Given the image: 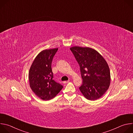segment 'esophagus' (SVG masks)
Instances as JSON below:
<instances>
[{
  "label": "esophagus",
  "instance_id": "obj_1",
  "mask_svg": "<svg viewBox=\"0 0 133 133\" xmlns=\"http://www.w3.org/2000/svg\"><path fill=\"white\" fill-rule=\"evenodd\" d=\"M69 81H64L63 83H64V84H66V83H69Z\"/></svg>",
  "mask_w": 133,
  "mask_h": 133
}]
</instances>
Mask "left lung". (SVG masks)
I'll return each mask as SVG.
<instances>
[{
    "mask_svg": "<svg viewBox=\"0 0 133 133\" xmlns=\"http://www.w3.org/2000/svg\"><path fill=\"white\" fill-rule=\"evenodd\" d=\"M80 66L83 84L79 88L84 96L95 101L108 89L110 73L108 65L95 49L89 47L74 46L70 48Z\"/></svg>",
    "mask_w": 133,
    "mask_h": 133,
    "instance_id": "1",
    "label": "left lung"
}]
</instances>
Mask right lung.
Wrapping results in <instances>:
<instances>
[{"label": "right lung", "instance_id": "add662e5", "mask_svg": "<svg viewBox=\"0 0 133 133\" xmlns=\"http://www.w3.org/2000/svg\"><path fill=\"white\" fill-rule=\"evenodd\" d=\"M58 48L45 49L36 57L29 70V86L39 98L44 101L54 98L63 86L53 79L51 62Z\"/></svg>", "mask_w": 133, "mask_h": 133}]
</instances>
